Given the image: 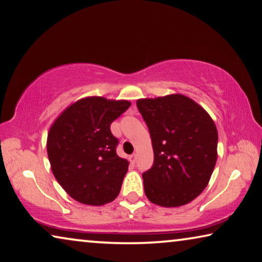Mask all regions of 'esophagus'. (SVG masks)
<instances>
[{
    "mask_svg": "<svg viewBox=\"0 0 262 262\" xmlns=\"http://www.w3.org/2000/svg\"><path fill=\"white\" fill-rule=\"evenodd\" d=\"M136 160H137L136 154H132V156H130V162H131V164H135Z\"/></svg>",
    "mask_w": 262,
    "mask_h": 262,
    "instance_id": "obj_1",
    "label": "esophagus"
}]
</instances>
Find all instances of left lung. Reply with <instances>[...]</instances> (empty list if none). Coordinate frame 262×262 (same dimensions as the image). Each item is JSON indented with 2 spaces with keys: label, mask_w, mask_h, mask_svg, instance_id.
<instances>
[{
  "label": "left lung",
  "mask_w": 262,
  "mask_h": 262,
  "mask_svg": "<svg viewBox=\"0 0 262 262\" xmlns=\"http://www.w3.org/2000/svg\"><path fill=\"white\" fill-rule=\"evenodd\" d=\"M137 108L154 153L153 166L143 173L147 199L166 208L191 202L208 186L217 161L218 132L212 118L181 94L141 98Z\"/></svg>",
  "instance_id": "left-lung-1"
}]
</instances>
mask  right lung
<instances>
[{"label":"right lung","mask_w":262,"mask_h":262,"mask_svg":"<svg viewBox=\"0 0 262 262\" xmlns=\"http://www.w3.org/2000/svg\"><path fill=\"white\" fill-rule=\"evenodd\" d=\"M128 101L84 97L55 119L47 136V156L60 186L78 202L103 205L121 190L128 161L118 157L110 125Z\"/></svg>","instance_id":"obj_1"}]
</instances>
